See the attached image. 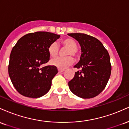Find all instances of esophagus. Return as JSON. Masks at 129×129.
I'll return each instance as SVG.
<instances>
[{"label":"esophagus","instance_id":"1","mask_svg":"<svg viewBox=\"0 0 129 129\" xmlns=\"http://www.w3.org/2000/svg\"><path fill=\"white\" fill-rule=\"evenodd\" d=\"M64 70H65L64 69H58V72H59V73H60V72H63Z\"/></svg>","mask_w":129,"mask_h":129}]
</instances>
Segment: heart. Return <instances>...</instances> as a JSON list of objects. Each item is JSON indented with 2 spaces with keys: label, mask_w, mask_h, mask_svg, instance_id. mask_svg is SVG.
I'll return each instance as SVG.
<instances>
[{
  "label": "heart",
  "mask_w": 129,
  "mask_h": 129,
  "mask_svg": "<svg viewBox=\"0 0 129 129\" xmlns=\"http://www.w3.org/2000/svg\"><path fill=\"white\" fill-rule=\"evenodd\" d=\"M61 45L65 48H68L66 55L68 56L65 57H56L50 61L51 65L59 68L65 69L73 63V59L71 56H73L75 60H78L80 57V53L78 50V43L72 38H66L60 42ZM59 48L56 42H52L48 47V52L50 57H54L58 54Z\"/></svg>",
  "instance_id": "heart-1"
}]
</instances>
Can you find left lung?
I'll use <instances>...</instances> for the list:
<instances>
[{
	"label": "left lung",
	"instance_id": "1",
	"mask_svg": "<svg viewBox=\"0 0 129 129\" xmlns=\"http://www.w3.org/2000/svg\"><path fill=\"white\" fill-rule=\"evenodd\" d=\"M81 47V59L74 67L79 70L69 82L74 94L84 99L92 98L104 89L110 76V56L101 42L84 33H69Z\"/></svg>",
	"mask_w": 129,
	"mask_h": 129
}]
</instances>
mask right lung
I'll list each match as a JSON object with an SVG mask.
<instances>
[{
    "label": "right lung",
    "mask_w": 129,
    "mask_h": 129,
    "mask_svg": "<svg viewBox=\"0 0 129 129\" xmlns=\"http://www.w3.org/2000/svg\"><path fill=\"white\" fill-rule=\"evenodd\" d=\"M60 37L52 33L26 34L13 47L10 56L8 73L13 85L24 96L37 98L49 91L57 67L41 66L50 60L48 47Z\"/></svg>",
    "instance_id": "right-lung-1"
}]
</instances>
